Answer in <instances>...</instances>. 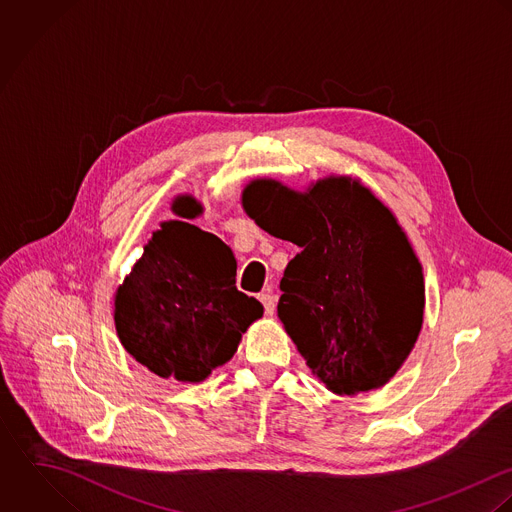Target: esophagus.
<instances>
[{"mask_svg":"<svg viewBox=\"0 0 512 512\" xmlns=\"http://www.w3.org/2000/svg\"><path fill=\"white\" fill-rule=\"evenodd\" d=\"M259 301L263 303V308H265V314H267V316H271V314L275 312V297H273L271 293H263V295L259 297Z\"/></svg>","mask_w":512,"mask_h":512,"instance_id":"1","label":"esophagus"}]
</instances>
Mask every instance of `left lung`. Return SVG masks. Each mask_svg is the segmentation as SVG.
<instances>
[{"label":"left lung","mask_w":512,"mask_h":512,"mask_svg":"<svg viewBox=\"0 0 512 512\" xmlns=\"http://www.w3.org/2000/svg\"><path fill=\"white\" fill-rule=\"evenodd\" d=\"M243 209L301 247L277 312L312 374L338 396L388 384L415 346L425 307L421 263L394 213L350 176L307 192L253 180Z\"/></svg>","instance_id":"obj_1"}]
</instances>
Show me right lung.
<instances>
[{
  "instance_id": "obj_1",
  "label": "right lung",
  "mask_w": 512,
  "mask_h": 512,
  "mask_svg": "<svg viewBox=\"0 0 512 512\" xmlns=\"http://www.w3.org/2000/svg\"><path fill=\"white\" fill-rule=\"evenodd\" d=\"M172 211L194 219L202 205L178 196ZM233 251L188 221H164L114 295L116 334L160 378L198 384L235 354L263 305L237 291Z\"/></svg>"
}]
</instances>
